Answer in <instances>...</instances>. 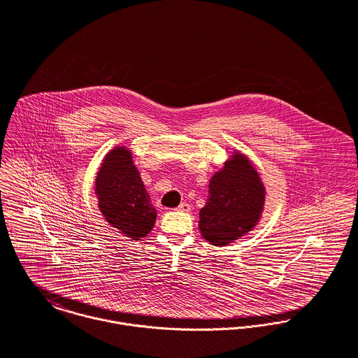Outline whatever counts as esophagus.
I'll return each instance as SVG.
<instances>
[{
    "label": "esophagus",
    "mask_w": 358,
    "mask_h": 358,
    "mask_svg": "<svg viewBox=\"0 0 358 358\" xmlns=\"http://www.w3.org/2000/svg\"><path fill=\"white\" fill-rule=\"evenodd\" d=\"M178 209L182 210V212H189L192 209V205L189 204V203H182V204L178 206Z\"/></svg>",
    "instance_id": "obj_1"
}]
</instances>
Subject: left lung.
Listing matches in <instances>:
<instances>
[{"label": "left lung", "mask_w": 358, "mask_h": 358, "mask_svg": "<svg viewBox=\"0 0 358 358\" xmlns=\"http://www.w3.org/2000/svg\"><path fill=\"white\" fill-rule=\"evenodd\" d=\"M264 187L251 162L233 155L209 182L208 200L200 210V230L213 245H226L248 233L260 216Z\"/></svg>", "instance_id": "1"}]
</instances>
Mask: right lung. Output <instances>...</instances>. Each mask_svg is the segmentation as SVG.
I'll use <instances>...</instances> for the list:
<instances>
[{
  "instance_id": "add662e5",
  "label": "right lung",
  "mask_w": 358,
  "mask_h": 358,
  "mask_svg": "<svg viewBox=\"0 0 358 358\" xmlns=\"http://www.w3.org/2000/svg\"><path fill=\"white\" fill-rule=\"evenodd\" d=\"M96 194L104 219L127 237L141 240L153 229L157 210L129 150L117 148L106 155L96 176Z\"/></svg>"
}]
</instances>
